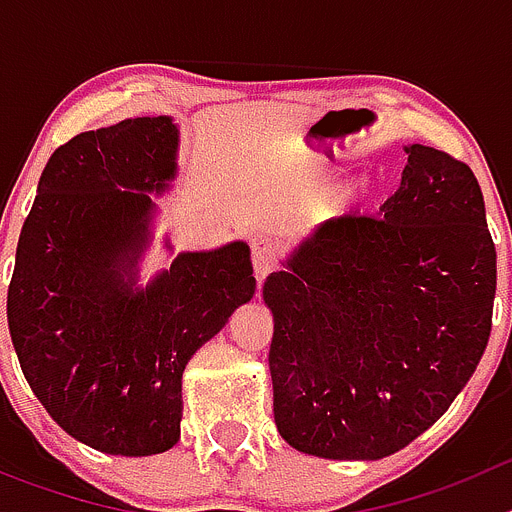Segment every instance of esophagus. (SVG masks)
I'll return each instance as SVG.
<instances>
[{
    "mask_svg": "<svg viewBox=\"0 0 512 512\" xmlns=\"http://www.w3.org/2000/svg\"><path fill=\"white\" fill-rule=\"evenodd\" d=\"M251 259H253V274L259 279V284L264 282L271 274V269L277 266V243L269 241V238H256L251 243Z\"/></svg>",
    "mask_w": 512,
    "mask_h": 512,
    "instance_id": "esophagus-1",
    "label": "esophagus"
}]
</instances>
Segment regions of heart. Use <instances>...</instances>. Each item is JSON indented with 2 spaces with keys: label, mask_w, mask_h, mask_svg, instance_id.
Instances as JSON below:
<instances>
[{
  "label": "heart",
  "mask_w": 512,
  "mask_h": 512,
  "mask_svg": "<svg viewBox=\"0 0 512 512\" xmlns=\"http://www.w3.org/2000/svg\"><path fill=\"white\" fill-rule=\"evenodd\" d=\"M356 194H359V192H356V189H354V187H348V189H343V192H341V197H338V205H341V207L351 205V202H354V200H356Z\"/></svg>",
  "instance_id": "obj_1"
}]
</instances>
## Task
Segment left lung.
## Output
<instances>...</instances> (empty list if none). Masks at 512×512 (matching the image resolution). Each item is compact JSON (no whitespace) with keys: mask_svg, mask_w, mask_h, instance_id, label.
I'll use <instances>...</instances> for the list:
<instances>
[{"mask_svg":"<svg viewBox=\"0 0 512 512\" xmlns=\"http://www.w3.org/2000/svg\"><path fill=\"white\" fill-rule=\"evenodd\" d=\"M377 217L328 220L264 282L269 372L284 441L374 461L441 418L485 354L497 253L467 164L405 146Z\"/></svg>","mask_w":512,"mask_h":512,"instance_id":"left-lung-1","label":"left lung"}]
</instances>
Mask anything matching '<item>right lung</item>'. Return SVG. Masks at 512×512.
Instances as JSON below:
<instances>
[{"label": "right lung", "instance_id": "right-lung-1", "mask_svg": "<svg viewBox=\"0 0 512 512\" xmlns=\"http://www.w3.org/2000/svg\"><path fill=\"white\" fill-rule=\"evenodd\" d=\"M176 153L169 115L76 135L48 158L17 243L7 323L22 374L63 431L104 454L179 441L189 359L256 292L243 241L179 253L138 284L151 194L176 179Z\"/></svg>", "mask_w": 512, "mask_h": 512}]
</instances>
